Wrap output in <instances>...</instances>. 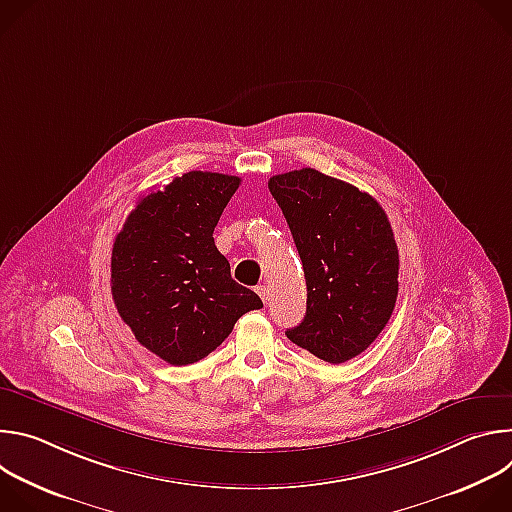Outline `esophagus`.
<instances>
[{
  "label": "esophagus",
  "mask_w": 512,
  "mask_h": 512,
  "mask_svg": "<svg viewBox=\"0 0 512 512\" xmlns=\"http://www.w3.org/2000/svg\"><path fill=\"white\" fill-rule=\"evenodd\" d=\"M257 294L261 296V300H263L265 304L269 302V287H267V285H259V287H257Z\"/></svg>",
  "instance_id": "obj_1"
}]
</instances>
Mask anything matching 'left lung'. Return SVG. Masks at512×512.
Instances as JSON below:
<instances>
[{
	"label": "left lung",
	"mask_w": 512,
	"mask_h": 512,
	"mask_svg": "<svg viewBox=\"0 0 512 512\" xmlns=\"http://www.w3.org/2000/svg\"><path fill=\"white\" fill-rule=\"evenodd\" d=\"M298 247L308 308L287 338L340 364L387 326L399 291V251L383 206L356 186L302 168L269 178Z\"/></svg>",
	"instance_id": "obj_1"
}]
</instances>
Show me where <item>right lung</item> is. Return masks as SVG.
Returning <instances> with one entry per match:
<instances>
[{"instance_id": "add662e5", "label": "right lung", "mask_w": 512, "mask_h": 512, "mask_svg": "<svg viewBox=\"0 0 512 512\" xmlns=\"http://www.w3.org/2000/svg\"><path fill=\"white\" fill-rule=\"evenodd\" d=\"M241 178L186 172L143 196L129 212L111 255V294L135 340L184 367L208 356L235 322L263 308L231 277L214 227Z\"/></svg>"}]
</instances>
